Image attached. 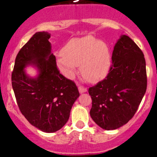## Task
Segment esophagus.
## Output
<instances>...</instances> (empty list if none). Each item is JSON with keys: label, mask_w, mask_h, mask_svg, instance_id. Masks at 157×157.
I'll return each instance as SVG.
<instances>
[{"label": "esophagus", "mask_w": 157, "mask_h": 157, "mask_svg": "<svg viewBox=\"0 0 157 157\" xmlns=\"http://www.w3.org/2000/svg\"><path fill=\"white\" fill-rule=\"evenodd\" d=\"M78 90H79V93L82 94V93L86 92L87 90H86V88H85V87H83V86H78Z\"/></svg>", "instance_id": "esophagus-1"}]
</instances>
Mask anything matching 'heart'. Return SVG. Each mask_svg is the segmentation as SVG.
I'll list each match as a JSON object with an SVG mask.
<instances>
[{
	"instance_id": "1",
	"label": "heart",
	"mask_w": 157,
	"mask_h": 157,
	"mask_svg": "<svg viewBox=\"0 0 157 157\" xmlns=\"http://www.w3.org/2000/svg\"><path fill=\"white\" fill-rule=\"evenodd\" d=\"M78 65L87 81L98 82L108 75L111 67V52L106 43L93 36L72 39L63 48L57 66L67 78H73Z\"/></svg>"
}]
</instances>
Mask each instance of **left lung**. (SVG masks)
I'll use <instances>...</instances> for the list:
<instances>
[{
	"label": "left lung",
	"instance_id": "8db88e82",
	"mask_svg": "<svg viewBox=\"0 0 157 157\" xmlns=\"http://www.w3.org/2000/svg\"><path fill=\"white\" fill-rule=\"evenodd\" d=\"M112 61L105 79L89 89L91 118L107 130L120 128L132 119L147 88L144 54L128 36L122 35L116 43Z\"/></svg>",
	"mask_w": 157,
	"mask_h": 157
}]
</instances>
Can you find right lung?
Returning <instances> with one entry per match:
<instances>
[{
    "label": "right lung",
    "mask_w": 157,
    "mask_h": 157,
    "mask_svg": "<svg viewBox=\"0 0 157 157\" xmlns=\"http://www.w3.org/2000/svg\"><path fill=\"white\" fill-rule=\"evenodd\" d=\"M49 37L48 32H37L19 50L12 85L19 110L29 123L43 132L53 133L66 124L79 93L74 82L59 73ZM28 66L37 69V76L25 73Z\"/></svg>",
    "instance_id": "add662e5"
}]
</instances>
